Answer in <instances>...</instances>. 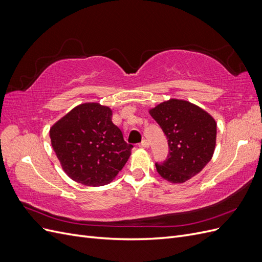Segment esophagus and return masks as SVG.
Here are the masks:
<instances>
[{"instance_id": "34e87169", "label": "esophagus", "mask_w": 262, "mask_h": 262, "mask_svg": "<svg viewBox=\"0 0 262 262\" xmlns=\"http://www.w3.org/2000/svg\"><path fill=\"white\" fill-rule=\"evenodd\" d=\"M139 146H140V147H143V148H147V147L149 146L148 141H147V140H143V141H142L141 143L139 144Z\"/></svg>"}]
</instances>
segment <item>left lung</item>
<instances>
[{
    "label": "left lung",
    "mask_w": 262,
    "mask_h": 262,
    "mask_svg": "<svg viewBox=\"0 0 262 262\" xmlns=\"http://www.w3.org/2000/svg\"><path fill=\"white\" fill-rule=\"evenodd\" d=\"M168 140L169 154L155 164L161 177L182 184L199 173L211 161L216 143V122L192 102L171 98L149 109Z\"/></svg>",
    "instance_id": "1"
}]
</instances>
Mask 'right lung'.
<instances>
[{"label": "right lung", "instance_id": "obj_1", "mask_svg": "<svg viewBox=\"0 0 262 262\" xmlns=\"http://www.w3.org/2000/svg\"><path fill=\"white\" fill-rule=\"evenodd\" d=\"M112 117L109 107L85 102L51 126V145L62 169L78 184L107 185L129 160L133 146L123 140Z\"/></svg>", "mask_w": 262, "mask_h": 262}]
</instances>
